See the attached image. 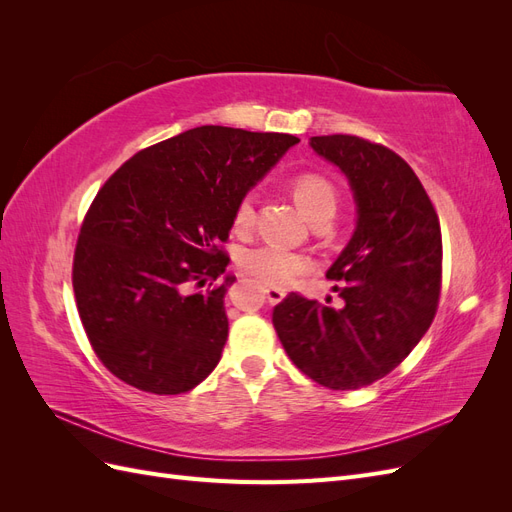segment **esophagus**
Listing matches in <instances>:
<instances>
[{
  "label": "esophagus",
  "mask_w": 512,
  "mask_h": 512,
  "mask_svg": "<svg viewBox=\"0 0 512 512\" xmlns=\"http://www.w3.org/2000/svg\"><path fill=\"white\" fill-rule=\"evenodd\" d=\"M265 294H267V301H269L271 305H277V303H280V301L286 297V292H284L282 288H275V286H267V288H265Z\"/></svg>",
  "instance_id": "1"
}]
</instances>
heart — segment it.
Here are the masks:
<instances>
[{
  "label": "heart",
  "instance_id": "1",
  "mask_svg": "<svg viewBox=\"0 0 512 512\" xmlns=\"http://www.w3.org/2000/svg\"><path fill=\"white\" fill-rule=\"evenodd\" d=\"M290 190L294 198H297L299 207L309 215L312 222L335 213L337 190L331 179L324 175L312 173V170H303V173H297L290 179ZM254 215V198L252 194H245L235 207V215H232L235 230H250L254 224ZM237 262L245 273H250L256 280L271 286H282L292 275L307 271V260L301 254L282 250V247L269 243L247 247V250L239 254Z\"/></svg>",
  "mask_w": 512,
  "mask_h": 512
}]
</instances>
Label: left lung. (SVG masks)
<instances>
[{"label":"left lung","mask_w":512,"mask_h":512,"mask_svg":"<svg viewBox=\"0 0 512 512\" xmlns=\"http://www.w3.org/2000/svg\"><path fill=\"white\" fill-rule=\"evenodd\" d=\"M354 192L356 230L327 271L344 305L299 292L273 307L277 337L307 378L354 391L384 378L431 327L442 288L438 213L404 158L352 134L312 136Z\"/></svg>","instance_id":"left-lung-1"}]
</instances>
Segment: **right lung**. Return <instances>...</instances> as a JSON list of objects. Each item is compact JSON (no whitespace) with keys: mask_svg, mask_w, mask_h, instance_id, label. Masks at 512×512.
<instances>
[{"mask_svg":"<svg viewBox=\"0 0 512 512\" xmlns=\"http://www.w3.org/2000/svg\"><path fill=\"white\" fill-rule=\"evenodd\" d=\"M299 138L200 126L123 162L87 209L72 286L91 348L113 376L153 395L203 382L228 337L232 215ZM211 286V284H209Z\"/></svg>","mask_w":512,"mask_h":512,"instance_id":"1","label":"right lung"}]
</instances>
